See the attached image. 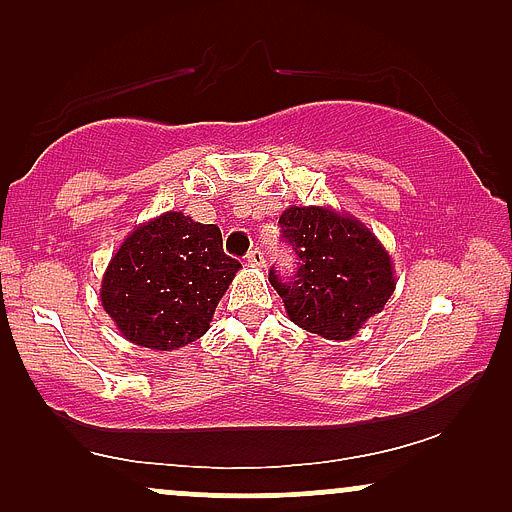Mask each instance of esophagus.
<instances>
[{"instance_id":"34e87169","label":"esophagus","mask_w":512,"mask_h":512,"mask_svg":"<svg viewBox=\"0 0 512 512\" xmlns=\"http://www.w3.org/2000/svg\"><path fill=\"white\" fill-rule=\"evenodd\" d=\"M245 262L252 264V267H264V252L260 248H252L248 255H245Z\"/></svg>"}]
</instances>
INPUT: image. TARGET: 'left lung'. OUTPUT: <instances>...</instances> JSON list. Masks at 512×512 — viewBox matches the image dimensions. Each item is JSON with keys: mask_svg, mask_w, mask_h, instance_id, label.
Wrapping results in <instances>:
<instances>
[{"mask_svg": "<svg viewBox=\"0 0 512 512\" xmlns=\"http://www.w3.org/2000/svg\"><path fill=\"white\" fill-rule=\"evenodd\" d=\"M279 226L298 269L279 276L272 267L269 281L291 322L325 339H351L385 308L395 272L387 250L361 221L327 207H289Z\"/></svg>", "mask_w": 512, "mask_h": 512, "instance_id": "obj_1", "label": "left lung"}]
</instances>
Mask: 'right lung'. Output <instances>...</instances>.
Here are the masks:
<instances>
[{"label":"right lung","mask_w":512,"mask_h":512,"mask_svg":"<svg viewBox=\"0 0 512 512\" xmlns=\"http://www.w3.org/2000/svg\"><path fill=\"white\" fill-rule=\"evenodd\" d=\"M240 269L219 226L166 211L134 228L103 274L101 303L132 344L173 351L209 330Z\"/></svg>","instance_id":"add662e5"}]
</instances>
